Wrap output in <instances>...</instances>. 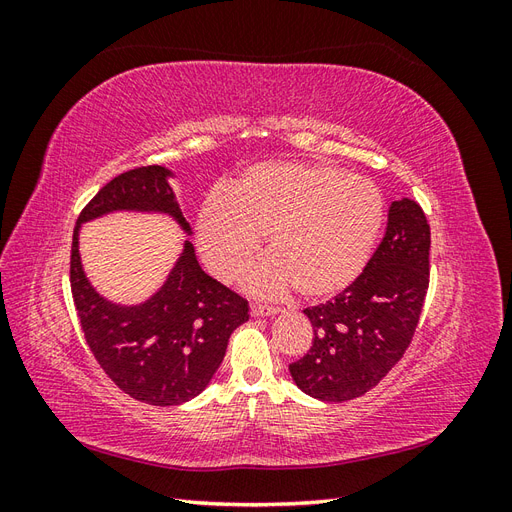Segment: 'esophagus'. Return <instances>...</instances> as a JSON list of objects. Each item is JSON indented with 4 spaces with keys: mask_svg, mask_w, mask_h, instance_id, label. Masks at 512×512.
<instances>
[{
    "mask_svg": "<svg viewBox=\"0 0 512 512\" xmlns=\"http://www.w3.org/2000/svg\"><path fill=\"white\" fill-rule=\"evenodd\" d=\"M250 309H252V316H254V318H265V316H275V314H280V309H277V307H271V305H260V303H254Z\"/></svg>",
    "mask_w": 512,
    "mask_h": 512,
    "instance_id": "1",
    "label": "esophagus"
}]
</instances>
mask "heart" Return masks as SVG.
I'll use <instances>...</instances> for the list:
<instances>
[{
    "instance_id": "heart-1",
    "label": "heart",
    "mask_w": 512,
    "mask_h": 512,
    "mask_svg": "<svg viewBox=\"0 0 512 512\" xmlns=\"http://www.w3.org/2000/svg\"><path fill=\"white\" fill-rule=\"evenodd\" d=\"M382 220L380 190L363 177L320 162H262L205 198L196 237L209 271L235 282L267 232L271 254L247 275L250 292L280 297L299 286L307 299H329L363 273Z\"/></svg>"
}]
</instances>
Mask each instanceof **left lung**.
Instances as JSON below:
<instances>
[{"label": "left lung", "instance_id": "8db88e82", "mask_svg": "<svg viewBox=\"0 0 512 512\" xmlns=\"http://www.w3.org/2000/svg\"><path fill=\"white\" fill-rule=\"evenodd\" d=\"M429 245L423 209L410 198L393 200L384 237L356 282L303 309L312 348L288 369L305 395L329 404L361 397L404 356L429 286Z\"/></svg>", "mask_w": 512, "mask_h": 512}]
</instances>
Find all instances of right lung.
<instances>
[{"label":"right lung","instance_id":"right-lung-1","mask_svg":"<svg viewBox=\"0 0 512 512\" xmlns=\"http://www.w3.org/2000/svg\"><path fill=\"white\" fill-rule=\"evenodd\" d=\"M170 179L175 173L164 166L115 177L81 211L72 235L70 286L87 344L106 376L149 406H181L203 393L224 361L232 331L250 318L247 301L198 265L190 239L164 284L141 303L106 299L89 282L79 252L83 224L121 211L153 213L168 215L192 237Z\"/></svg>","mask_w":512,"mask_h":512}]
</instances>
